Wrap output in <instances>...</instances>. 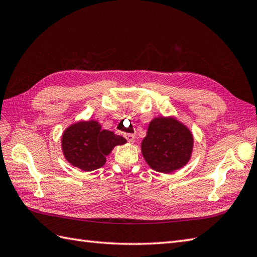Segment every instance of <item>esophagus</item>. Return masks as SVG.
<instances>
[{"instance_id": "obj_1", "label": "esophagus", "mask_w": 257, "mask_h": 257, "mask_svg": "<svg viewBox=\"0 0 257 257\" xmlns=\"http://www.w3.org/2000/svg\"><path fill=\"white\" fill-rule=\"evenodd\" d=\"M124 138L127 139L129 143H134V141H135V135H133V134H125L124 135Z\"/></svg>"}]
</instances>
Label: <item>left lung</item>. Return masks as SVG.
Wrapping results in <instances>:
<instances>
[{
    "label": "left lung",
    "instance_id": "left-lung-1",
    "mask_svg": "<svg viewBox=\"0 0 257 257\" xmlns=\"http://www.w3.org/2000/svg\"><path fill=\"white\" fill-rule=\"evenodd\" d=\"M192 150V133L173 116L152 119L141 143L146 162L161 173H172L183 168L191 159Z\"/></svg>",
    "mask_w": 257,
    "mask_h": 257
}]
</instances>
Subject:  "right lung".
<instances>
[{
  "label": "right lung",
  "mask_w": 257,
  "mask_h": 257,
  "mask_svg": "<svg viewBox=\"0 0 257 257\" xmlns=\"http://www.w3.org/2000/svg\"><path fill=\"white\" fill-rule=\"evenodd\" d=\"M125 143L121 136L101 129L96 120H81L63 133L62 150L72 166L83 171H94L105 165L106 157L114 147Z\"/></svg>",
  "instance_id": "obj_1"
}]
</instances>
